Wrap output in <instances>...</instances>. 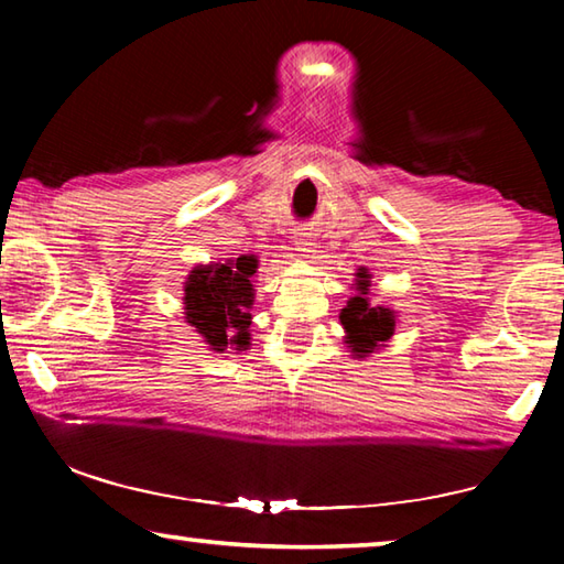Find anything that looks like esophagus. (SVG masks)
<instances>
[{
	"mask_svg": "<svg viewBox=\"0 0 564 564\" xmlns=\"http://www.w3.org/2000/svg\"><path fill=\"white\" fill-rule=\"evenodd\" d=\"M295 243V251H308V238H299V241H293Z\"/></svg>",
	"mask_w": 564,
	"mask_h": 564,
	"instance_id": "34e87169",
	"label": "esophagus"
}]
</instances>
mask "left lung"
Masks as SVG:
<instances>
[{
    "mask_svg": "<svg viewBox=\"0 0 564 564\" xmlns=\"http://www.w3.org/2000/svg\"><path fill=\"white\" fill-rule=\"evenodd\" d=\"M358 275H360L358 281L360 293L356 299H350L346 308H343L340 323L348 333L346 343H350L352 352L366 356V352H373L376 346H380V343H386L390 336H393L395 318H393V311L380 308V305L378 308H370L366 299L368 275L366 273H358Z\"/></svg>",
    "mask_w": 564,
    "mask_h": 564,
    "instance_id": "left-lung-1",
    "label": "left lung"
}]
</instances>
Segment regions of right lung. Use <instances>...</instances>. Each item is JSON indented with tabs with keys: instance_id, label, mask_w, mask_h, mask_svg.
<instances>
[{
	"instance_id": "add662e5",
	"label": "right lung",
	"mask_w": 564,
	"mask_h": 564,
	"mask_svg": "<svg viewBox=\"0 0 564 564\" xmlns=\"http://www.w3.org/2000/svg\"><path fill=\"white\" fill-rule=\"evenodd\" d=\"M259 263L253 256H241L234 263H218L191 271L186 281V321L206 338L216 352L228 346H248L253 289L251 279Z\"/></svg>"
}]
</instances>
